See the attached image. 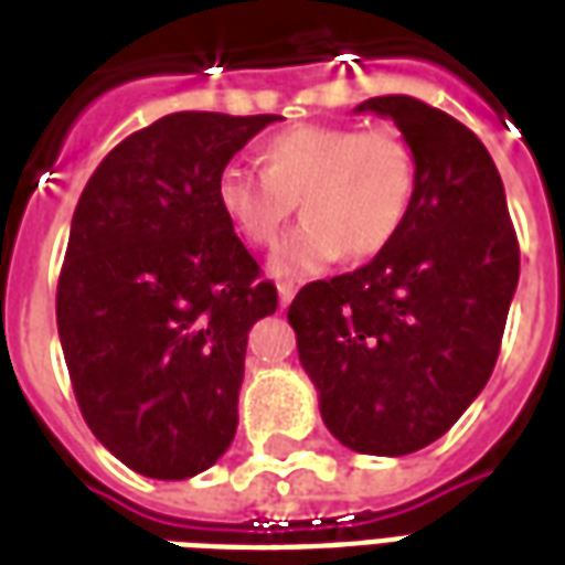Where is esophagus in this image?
<instances>
[{
	"label": "esophagus",
	"mask_w": 565,
	"mask_h": 565,
	"mask_svg": "<svg viewBox=\"0 0 565 565\" xmlns=\"http://www.w3.org/2000/svg\"><path fill=\"white\" fill-rule=\"evenodd\" d=\"M294 296H296V284L290 281L278 284V302H281V306H290V302H294Z\"/></svg>",
	"instance_id": "34e87169"
}]
</instances>
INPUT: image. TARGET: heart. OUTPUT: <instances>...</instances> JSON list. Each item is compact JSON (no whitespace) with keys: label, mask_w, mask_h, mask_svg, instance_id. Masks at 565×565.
Returning a JSON list of instances; mask_svg holds the SVG:
<instances>
[{"label":"heart","mask_w":565,"mask_h":565,"mask_svg":"<svg viewBox=\"0 0 565 565\" xmlns=\"http://www.w3.org/2000/svg\"><path fill=\"white\" fill-rule=\"evenodd\" d=\"M259 160L263 172L242 162L223 166L217 202L254 247H269L299 202L306 221L271 254L278 278H311L344 250L375 257L412 211L415 153L393 129L296 124L263 141Z\"/></svg>","instance_id":"obj_1"}]
</instances>
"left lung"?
Listing matches in <instances>:
<instances>
[{
    "label": "left lung",
    "instance_id": "left-lung-1",
    "mask_svg": "<svg viewBox=\"0 0 565 565\" xmlns=\"http://www.w3.org/2000/svg\"><path fill=\"white\" fill-rule=\"evenodd\" d=\"M356 111L391 117L415 153L403 230L372 263L296 294L287 320L344 448L403 457L433 445L497 366L521 247L490 153L415 96H375Z\"/></svg>",
    "mask_w": 565,
    "mask_h": 565
}]
</instances>
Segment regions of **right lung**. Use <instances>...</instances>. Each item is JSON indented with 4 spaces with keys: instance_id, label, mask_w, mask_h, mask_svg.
<instances>
[{
    "instance_id": "1",
    "label": "right lung",
    "mask_w": 565,
    "mask_h": 565,
    "mask_svg": "<svg viewBox=\"0 0 565 565\" xmlns=\"http://www.w3.org/2000/svg\"><path fill=\"white\" fill-rule=\"evenodd\" d=\"M275 120L166 115L81 193L56 327L81 415L132 472L193 478L233 441L247 332L278 290L221 211L217 174Z\"/></svg>"
}]
</instances>
